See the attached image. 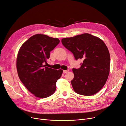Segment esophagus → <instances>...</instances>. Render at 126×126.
Instances as JSON below:
<instances>
[{
	"label": "esophagus",
	"instance_id": "esophagus-1",
	"mask_svg": "<svg viewBox=\"0 0 126 126\" xmlns=\"http://www.w3.org/2000/svg\"><path fill=\"white\" fill-rule=\"evenodd\" d=\"M68 71H69V70H64V71H63V73H64V74H66V73H67Z\"/></svg>",
	"mask_w": 126,
	"mask_h": 126
}]
</instances>
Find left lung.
<instances>
[{
    "instance_id": "obj_1",
    "label": "left lung",
    "mask_w": 126,
    "mask_h": 126,
    "mask_svg": "<svg viewBox=\"0 0 126 126\" xmlns=\"http://www.w3.org/2000/svg\"><path fill=\"white\" fill-rule=\"evenodd\" d=\"M61 41L76 60H83L80 68H73L74 90L86 96L96 94L105 85L110 73V55L105 43L87 33L64 38Z\"/></svg>"
}]
</instances>
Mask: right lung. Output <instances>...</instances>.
<instances>
[{
    "label": "right lung",
    "instance_id": "right-lung-1",
    "mask_svg": "<svg viewBox=\"0 0 126 126\" xmlns=\"http://www.w3.org/2000/svg\"><path fill=\"white\" fill-rule=\"evenodd\" d=\"M60 43L58 38L36 34L22 45L16 59L18 76L23 85L32 94L39 98L52 95L56 82L63 70L46 67L50 51Z\"/></svg>",
    "mask_w": 126,
    "mask_h": 126
}]
</instances>
